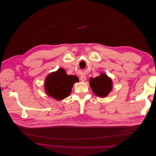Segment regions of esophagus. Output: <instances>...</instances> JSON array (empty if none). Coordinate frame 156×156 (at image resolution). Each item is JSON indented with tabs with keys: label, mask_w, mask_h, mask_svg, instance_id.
<instances>
[{
	"label": "esophagus",
	"mask_w": 156,
	"mask_h": 156,
	"mask_svg": "<svg viewBox=\"0 0 156 156\" xmlns=\"http://www.w3.org/2000/svg\"><path fill=\"white\" fill-rule=\"evenodd\" d=\"M80 80H81V81H83V82H84L87 80V77H86V76L84 75H81V77H80Z\"/></svg>",
	"instance_id": "34e87169"
}]
</instances>
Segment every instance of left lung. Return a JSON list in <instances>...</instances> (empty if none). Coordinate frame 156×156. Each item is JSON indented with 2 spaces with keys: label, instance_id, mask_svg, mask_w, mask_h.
<instances>
[{
  "label": "left lung",
  "instance_id": "obj_1",
  "mask_svg": "<svg viewBox=\"0 0 156 156\" xmlns=\"http://www.w3.org/2000/svg\"><path fill=\"white\" fill-rule=\"evenodd\" d=\"M89 84L94 94L100 98L107 97L113 88L111 78L105 73H101L95 78H90Z\"/></svg>",
  "mask_w": 156,
  "mask_h": 156
}]
</instances>
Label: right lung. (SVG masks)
<instances>
[{"instance_id":"obj_1","label":"right lung","mask_w":156,"mask_h":156,"mask_svg":"<svg viewBox=\"0 0 156 156\" xmlns=\"http://www.w3.org/2000/svg\"><path fill=\"white\" fill-rule=\"evenodd\" d=\"M76 82H79L77 76L69 75L63 68H59L46 77L44 89L49 96L60 101L69 95L73 84Z\"/></svg>"}]
</instances>
